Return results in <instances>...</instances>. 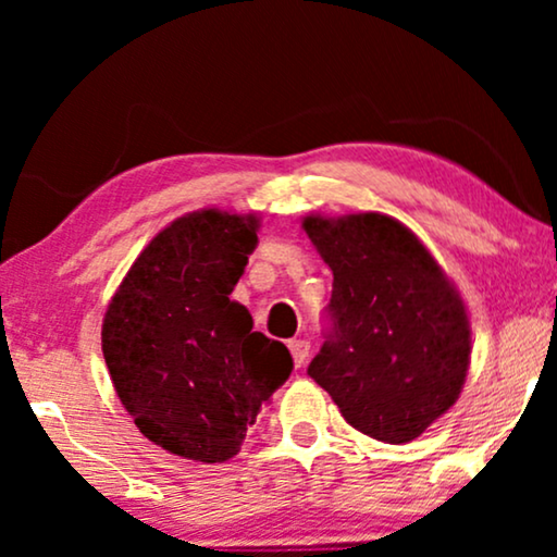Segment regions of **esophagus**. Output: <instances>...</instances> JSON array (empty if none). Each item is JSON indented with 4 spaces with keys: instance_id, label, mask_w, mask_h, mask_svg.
Instances as JSON below:
<instances>
[{
    "instance_id": "esophagus-1",
    "label": "esophagus",
    "mask_w": 557,
    "mask_h": 557,
    "mask_svg": "<svg viewBox=\"0 0 557 557\" xmlns=\"http://www.w3.org/2000/svg\"><path fill=\"white\" fill-rule=\"evenodd\" d=\"M288 349H292L296 368H301V364L307 362V357H309V342L307 339H292V342H288Z\"/></svg>"
}]
</instances>
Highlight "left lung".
<instances>
[{"mask_svg":"<svg viewBox=\"0 0 557 557\" xmlns=\"http://www.w3.org/2000/svg\"><path fill=\"white\" fill-rule=\"evenodd\" d=\"M332 269V330L309 375L352 429L408 444L459 400L467 307L418 235L383 212L301 223Z\"/></svg>","mask_w":557,"mask_h":557,"instance_id":"1","label":"left lung"}]
</instances>
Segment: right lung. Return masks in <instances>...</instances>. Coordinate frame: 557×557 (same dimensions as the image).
I'll list each match as a JSON object with an SVG mask.
<instances>
[{"instance_id": "right-lung-1", "label": "right lung", "mask_w": 557, "mask_h": 557, "mask_svg": "<svg viewBox=\"0 0 557 557\" xmlns=\"http://www.w3.org/2000/svg\"><path fill=\"white\" fill-rule=\"evenodd\" d=\"M256 231V215L187 212L151 238L106 309L101 347L121 406L182 459H233L294 370L286 345L253 332L231 299Z\"/></svg>"}]
</instances>
